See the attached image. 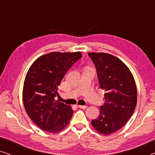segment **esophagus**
<instances>
[{
	"label": "esophagus",
	"mask_w": 155,
	"mask_h": 155,
	"mask_svg": "<svg viewBox=\"0 0 155 155\" xmlns=\"http://www.w3.org/2000/svg\"><path fill=\"white\" fill-rule=\"evenodd\" d=\"M78 108H80V109H86V108L87 107V105H84V106H82V105H78Z\"/></svg>",
	"instance_id": "obj_1"
}]
</instances>
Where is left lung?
I'll list each match as a JSON object with an SVG mask.
<instances>
[{
	"label": "left lung",
	"instance_id": "8db88e82",
	"mask_svg": "<svg viewBox=\"0 0 155 155\" xmlns=\"http://www.w3.org/2000/svg\"><path fill=\"white\" fill-rule=\"evenodd\" d=\"M96 68L99 87L105 90L106 102L91 124L99 133L110 135L124 127L137 104V89L128 68L116 56L106 53H89Z\"/></svg>",
	"mask_w": 155,
	"mask_h": 155
}]
</instances>
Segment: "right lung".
Returning a JSON list of instances; mask_svg holds the SVG:
<instances>
[{
	"label": "right lung",
	"mask_w": 155,
	"mask_h": 155,
	"mask_svg": "<svg viewBox=\"0 0 155 155\" xmlns=\"http://www.w3.org/2000/svg\"><path fill=\"white\" fill-rule=\"evenodd\" d=\"M81 58L80 52H52L40 56L29 68L23 87V104L27 115L43 130L56 133L69 124L73 110L55 97L65 73Z\"/></svg>",
	"instance_id": "1"
}]
</instances>
